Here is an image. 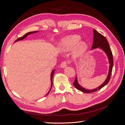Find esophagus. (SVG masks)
I'll use <instances>...</instances> for the list:
<instances>
[{
	"label": "esophagus",
	"instance_id": "34e87169",
	"mask_svg": "<svg viewBox=\"0 0 125 125\" xmlns=\"http://www.w3.org/2000/svg\"><path fill=\"white\" fill-rule=\"evenodd\" d=\"M67 66V62L66 61H63L60 64V67L62 68H65Z\"/></svg>",
	"mask_w": 125,
	"mask_h": 125
}]
</instances>
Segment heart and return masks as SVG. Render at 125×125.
<instances>
[{"mask_svg": "<svg viewBox=\"0 0 125 125\" xmlns=\"http://www.w3.org/2000/svg\"><path fill=\"white\" fill-rule=\"evenodd\" d=\"M81 37L77 35L67 36L62 39L59 43V48L62 52H67L73 49L75 56L82 54L87 50V44L84 41H80Z\"/></svg>", "mask_w": 125, "mask_h": 125, "instance_id": "b5f03b06", "label": "heart"}]
</instances>
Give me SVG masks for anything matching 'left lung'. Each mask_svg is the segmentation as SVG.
<instances>
[{"instance_id": "left-lung-1", "label": "left lung", "mask_w": 125, "mask_h": 125, "mask_svg": "<svg viewBox=\"0 0 125 125\" xmlns=\"http://www.w3.org/2000/svg\"><path fill=\"white\" fill-rule=\"evenodd\" d=\"M93 44H92L91 50H92L96 48H99L101 49L102 51H103L106 54V55L107 56L109 66V70H108V75L106 79V80L101 85L98 86L97 88L94 89L88 90L83 88L82 86H81L80 84H79L77 77H75V80L73 82V85L75 86V88L82 92L86 93L95 92L96 91L102 89L105 85H106L108 83L109 80H110L112 69L113 67V55H112V52L111 50V48L109 47V45L107 39H106L103 35H102L101 34L99 33L97 31H96L94 29H93Z\"/></svg>"}]
</instances>
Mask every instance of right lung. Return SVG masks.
I'll use <instances>...</instances> for the list:
<instances>
[{"instance_id": "add662e5", "label": "right lung", "mask_w": 125, "mask_h": 125, "mask_svg": "<svg viewBox=\"0 0 125 125\" xmlns=\"http://www.w3.org/2000/svg\"><path fill=\"white\" fill-rule=\"evenodd\" d=\"M37 32L38 31H33V32H28V33H26L24 35H23V36L22 37H20V38H19V39H18L16 41L14 42H18V41H20V40H23V39H24L26 37H27L29 35H30V34H33V33H37ZM55 70L54 69V70H52V73H51V88H50V90H49V91H48V93L46 94V95H48V94H49V93L50 92V91H51V89H52V77H53V75H54V73H55Z\"/></svg>"}]
</instances>
